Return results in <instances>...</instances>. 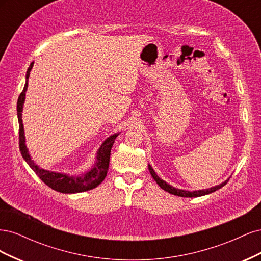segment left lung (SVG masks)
I'll return each instance as SVG.
<instances>
[{"label":"left lung","mask_w":261,"mask_h":261,"mask_svg":"<svg viewBox=\"0 0 261 261\" xmlns=\"http://www.w3.org/2000/svg\"><path fill=\"white\" fill-rule=\"evenodd\" d=\"M149 167V171H150V174H151V176L153 177V179L156 181V184L159 185L162 189H164L165 192H168L172 195H175V196H179V197H200V196H203V195H208V194H211L213 192L218 191V189H220L221 187H223L228 179H226L225 181H223L222 184L220 185H217L215 187H211V188H208V189H201V191H194V192H189V191H184V189H178V188H175L173 187L171 185H169L167 181H164L163 179H161L159 176H158L155 174V172L153 171V169L151 168V165H148Z\"/></svg>","instance_id":"1"}]
</instances>
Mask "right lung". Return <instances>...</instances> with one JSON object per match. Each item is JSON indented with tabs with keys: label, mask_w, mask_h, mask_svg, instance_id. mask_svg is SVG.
<instances>
[{
	"label": "right lung",
	"mask_w": 261,
	"mask_h": 261,
	"mask_svg": "<svg viewBox=\"0 0 261 261\" xmlns=\"http://www.w3.org/2000/svg\"><path fill=\"white\" fill-rule=\"evenodd\" d=\"M33 66H34V62L31 63L30 66L27 69L26 84L17 100V116H18V123H19V149H20L21 155L23 159H25V161L28 163L29 167L33 169V171L38 175V177L40 178L45 185H48L50 188L54 189V191L63 193V194H75V193L90 191V189L100 185L107 176L111 149L118 134H114V135L110 136L109 138L106 139L105 143L101 145V147L98 150L97 161L94 163L93 168L88 172H86L82 176H70V175L64 174V173H55V172H50V171L39 168L38 165H36L35 162L31 160L28 149L26 147L25 134H23V124L21 120L22 107H23V102H25L26 90L28 87V78Z\"/></svg>",
	"instance_id": "1"
}]
</instances>
